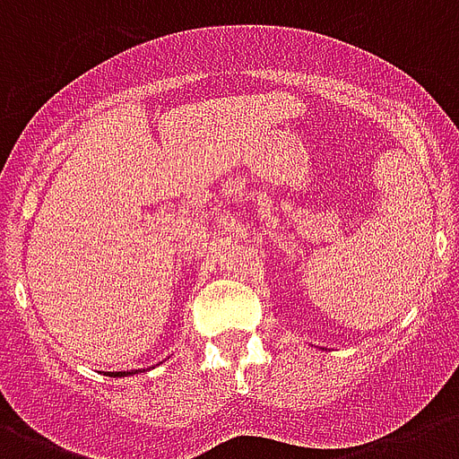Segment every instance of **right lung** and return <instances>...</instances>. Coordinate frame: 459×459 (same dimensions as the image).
I'll list each match as a JSON object with an SVG mask.
<instances>
[{
    "mask_svg": "<svg viewBox=\"0 0 459 459\" xmlns=\"http://www.w3.org/2000/svg\"><path fill=\"white\" fill-rule=\"evenodd\" d=\"M133 371H111L109 377H131Z\"/></svg>",
    "mask_w": 459,
    "mask_h": 459,
    "instance_id": "obj_1",
    "label": "right lung"
}]
</instances>
